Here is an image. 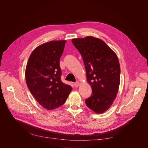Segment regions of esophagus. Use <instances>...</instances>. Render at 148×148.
I'll return each instance as SVG.
<instances>
[{"mask_svg":"<svg viewBox=\"0 0 148 148\" xmlns=\"http://www.w3.org/2000/svg\"><path fill=\"white\" fill-rule=\"evenodd\" d=\"M74 86H75V87H78V86H79V85H80V83L78 82H75V83H74Z\"/></svg>","mask_w":148,"mask_h":148,"instance_id":"obj_1","label":"esophagus"}]
</instances>
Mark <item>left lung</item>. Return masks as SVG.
Returning <instances> with one entry per match:
<instances>
[{
  "mask_svg": "<svg viewBox=\"0 0 148 148\" xmlns=\"http://www.w3.org/2000/svg\"><path fill=\"white\" fill-rule=\"evenodd\" d=\"M72 43L80 53L92 95L86 105L96 113H103L112 104L119 90L120 66L116 55L99 38L87 36L73 38Z\"/></svg>",
  "mask_w": 148,
  "mask_h": 148,
  "instance_id": "1",
  "label": "left lung"
}]
</instances>
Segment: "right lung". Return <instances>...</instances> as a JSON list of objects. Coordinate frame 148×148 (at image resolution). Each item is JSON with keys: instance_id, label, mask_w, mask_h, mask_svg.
Masks as SVG:
<instances>
[{"instance_id": "right-lung-1", "label": "right lung", "mask_w": 148, "mask_h": 148, "mask_svg": "<svg viewBox=\"0 0 148 148\" xmlns=\"http://www.w3.org/2000/svg\"><path fill=\"white\" fill-rule=\"evenodd\" d=\"M65 40L51 41L38 46L29 56L25 70L26 83L37 102L49 110L66 101L72 87L61 81L60 60Z\"/></svg>"}]
</instances>
